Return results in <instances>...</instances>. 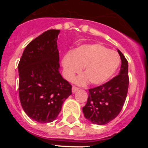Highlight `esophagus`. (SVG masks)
<instances>
[{"label":"esophagus","instance_id":"1","mask_svg":"<svg viewBox=\"0 0 148 148\" xmlns=\"http://www.w3.org/2000/svg\"><path fill=\"white\" fill-rule=\"evenodd\" d=\"M78 87H75V86H73V87H72V92H75L76 91H78Z\"/></svg>","mask_w":148,"mask_h":148}]
</instances>
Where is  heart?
Here are the masks:
<instances>
[{
    "label": "heart",
    "instance_id": "1",
    "mask_svg": "<svg viewBox=\"0 0 148 148\" xmlns=\"http://www.w3.org/2000/svg\"><path fill=\"white\" fill-rule=\"evenodd\" d=\"M119 64L118 53L99 44L80 46L73 52H68L62 58L64 75L68 80L84 67L85 74L75 79L78 84H84L89 80L95 85L105 83L116 73Z\"/></svg>",
    "mask_w": 148,
    "mask_h": 148
}]
</instances>
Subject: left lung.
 Returning <instances> with one entry per match:
<instances>
[{"label": "left lung", "mask_w": 148, "mask_h": 148, "mask_svg": "<svg viewBox=\"0 0 148 148\" xmlns=\"http://www.w3.org/2000/svg\"><path fill=\"white\" fill-rule=\"evenodd\" d=\"M121 61L118 75L89 90L87 102L82 109L84 117L93 124L106 125L119 114L126 100L129 85L128 62L118 49Z\"/></svg>", "instance_id": "8db88e82"}]
</instances>
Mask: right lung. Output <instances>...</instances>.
<instances>
[{
  "label": "right lung",
  "instance_id": "1",
  "mask_svg": "<svg viewBox=\"0 0 148 148\" xmlns=\"http://www.w3.org/2000/svg\"><path fill=\"white\" fill-rule=\"evenodd\" d=\"M60 30L49 29L26 47L18 64L19 97L23 110L34 121H54L72 86L59 73L57 40Z\"/></svg>",
  "mask_w": 148,
  "mask_h": 148
}]
</instances>
